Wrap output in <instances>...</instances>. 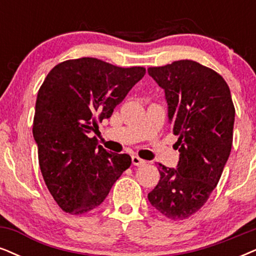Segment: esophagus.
<instances>
[{"mask_svg":"<svg viewBox=\"0 0 256 256\" xmlns=\"http://www.w3.org/2000/svg\"><path fill=\"white\" fill-rule=\"evenodd\" d=\"M145 163H146V162H145L144 160H142L140 157H138V156H132V164H134V166H144Z\"/></svg>","mask_w":256,"mask_h":256,"instance_id":"obj_1","label":"esophagus"}]
</instances>
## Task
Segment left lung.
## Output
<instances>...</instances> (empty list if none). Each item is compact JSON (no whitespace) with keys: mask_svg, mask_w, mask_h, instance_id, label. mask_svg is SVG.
I'll list each match as a JSON object with an SVG mask.
<instances>
[{"mask_svg":"<svg viewBox=\"0 0 256 256\" xmlns=\"http://www.w3.org/2000/svg\"><path fill=\"white\" fill-rule=\"evenodd\" d=\"M166 90L169 120L180 136L177 169L158 164L160 182L148 198L172 221L189 218L202 208L218 186L232 145L235 108L226 80L192 60L148 67Z\"/></svg>","mask_w":256,"mask_h":256,"instance_id":"1","label":"left lung"}]
</instances>
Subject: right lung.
Returning a JSON list of instances; mask_svg holds the SVG:
<instances>
[{
	"instance_id": "1",
	"label": "right lung",
	"mask_w": 256,
	"mask_h": 256,
	"mask_svg": "<svg viewBox=\"0 0 256 256\" xmlns=\"http://www.w3.org/2000/svg\"><path fill=\"white\" fill-rule=\"evenodd\" d=\"M144 76L140 66L124 68L80 58L58 64L42 82L33 136L42 177L64 212L96 209L130 168L128 154H110L90 136Z\"/></svg>"
}]
</instances>
